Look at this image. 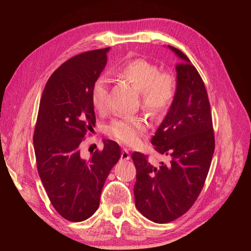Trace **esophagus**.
I'll list each match as a JSON object with an SVG mask.
<instances>
[{
	"instance_id": "obj_1",
	"label": "esophagus",
	"mask_w": 251,
	"mask_h": 251,
	"mask_svg": "<svg viewBox=\"0 0 251 251\" xmlns=\"http://www.w3.org/2000/svg\"><path fill=\"white\" fill-rule=\"evenodd\" d=\"M121 158L123 159V161H128V159L130 158V154L127 149H123L122 154H121Z\"/></svg>"
}]
</instances>
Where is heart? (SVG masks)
<instances>
[{
    "label": "heart",
    "mask_w": 251,
    "mask_h": 251,
    "mask_svg": "<svg viewBox=\"0 0 251 251\" xmlns=\"http://www.w3.org/2000/svg\"><path fill=\"white\" fill-rule=\"evenodd\" d=\"M117 75L139 90V104L149 114L159 115L172 105L176 95L174 75L168 71H159L155 63L136 58L121 66ZM108 96V79L102 75L96 77L90 87V100L94 108L99 112L105 111ZM147 128L145 117L134 115L113 120L106 125L105 132L123 145L137 146Z\"/></svg>",
    "instance_id": "heart-1"
}]
</instances>
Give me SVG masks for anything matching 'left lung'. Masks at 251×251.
I'll return each mask as SVG.
<instances>
[{
	"label": "left lung",
	"instance_id": "obj_1",
	"mask_svg": "<svg viewBox=\"0 0 251 251\" xmlns=\"http://www.w3.org/2000/svg\"><path fill=\"white\" fill-rule=\"evenodd\" d=\"M180 61L177 90L170 109L152 137L154 150L168 163L154 166L140 152L131 155L137 176L135 202L141 214L156 223L178 219L193 206L205 184L215 151L210 103L205 84L182 51L168 46Z\"/></svg>",
	"mask_w": 251,
	"mask_h": 251
}]
</instances>
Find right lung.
Segmentation results:
<instances>
[{"label": "right lung", "instance_id": "right-lung-1", "mask_svg": "<svg viewBox=\"0 0 251 251\" xmlns=\"http://www.w3.org/2000/svg\"><path fill=\"white\" fill-rule=\"evenodd\" d=\"M108 49L82 52L57 69L40 101L33 135L37 173L62 218L79 222L98 209L101 191L121 149L105 140L101 151L81 157L79 145L96 124L90 87L106 63Z\"/></svg>", "mask_w": 251, "mask_h": 251}]
</instances>
